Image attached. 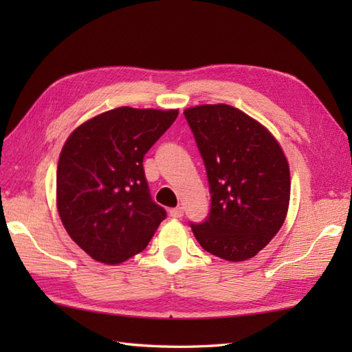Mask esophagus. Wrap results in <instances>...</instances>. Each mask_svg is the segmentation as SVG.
<instances>
[{
	"label": "esophagus",
	"mask_w": 352,
	"mask_h": 352,
	"mask_svg": "<svg viewBox=\"0 0 352 352\" xmlns=\"http://www.w3.org/2000/svg\"><path fill=\"white\" fill-rule=\"evenodd\" d=\"M183 213H184V210L182 207H175V208H170V210H169L170 218H182Z\"/></svg>",
	"instance_id": "esophagus-1"
}]
</instances>
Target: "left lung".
I'll return each instance as SVG.
<instances>
[{"label": "left lung", "mask_w": 352, "mask_h": 352, "mask_svg": "<svg viewBox=\"0 0 352 352\" xmlns=\"http://www.w3.org/2000/svg\"><path fill=\"white\" fill-rule=\"evenodd\" d=\"M210 188V213L190 227L203 248L228 261L256 256L278 233L290 198L283 149L263 125L227 104L184 110Z\"/></svg>", "instance_id": "8db88e82"}]
</instances>
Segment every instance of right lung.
Instances as JSON below:
<instances>
[{"label": "right lung", "instance_id": "obj_1", "mask_svg": "<svg viewBox=\"0 0 352 352\" xmlns=\"http://www.w3.org/2000/svg\"><path fill=\"white\" fill-rule=\"evenodd\" d=\"M177 116L178 110L118 107L81 124L65 142L57 210L72 241L96 261L116 265L136 256L166 218L142 163Z\"/></svg>", "mask_w": 352, "mask_h": 352}]
</instances>
